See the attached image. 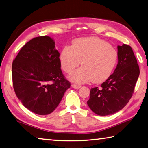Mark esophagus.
<instances>
[{
  "label": "esophagus",
  "mask_w": 148,
  "mask_h": 148,
  "mask_svg": "<svg viewBox=\"0 0 148 148\" xmlns=\"http://www.w3.org/2000/svg\"><path fill=\"white\" fill-rule=\"evenodd\" d=\"M71 86H72V88H75V89H79L80 87H81V86H79V85H77V84H71Z\"/></svg>",
  "instance_id": "esophagus-1"
}]
</instances>
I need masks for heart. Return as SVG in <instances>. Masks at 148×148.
Masks as SVG:
<instances>
[{"instance_id": "obj_1", "label": "heart", "mask_w": 148, "mask_h": 148, "mask_svg": "<svg viewBox=\"0 0 148 148\" xmlns=\"http://www.w3.org/2000/svg\"><path fill=\"white\" fill-rule=\"evenodd\" d=\"M61 66L70 79L75 82L84 83L91 80L100 83L110 77L118 60V53L107 42L97 37L80 38L73 42L71 47L64 48L60 53Z\"/></svg>"}]
</instances>
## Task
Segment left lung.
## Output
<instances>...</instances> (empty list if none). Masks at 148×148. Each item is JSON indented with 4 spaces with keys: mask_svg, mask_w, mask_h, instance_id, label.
Here are the masks:
<instances>
[{
    "mask_svg": "<svg viewBox=\"0 0 148 148\" xmlns=\"http://www.w3.org/2000/svg\"><path fill=\"white\" fill-rule=\"evenodd\" d=\"M118 64L100 88L91 89L87 104L97 115L106 116L121 110L132 98L140 74L137 60L131 46H118Z\"/></svg>",
    "mask_w": 148,
    "mask_h": 148,
    "instance_id": "obj_1",
    "label": "left lung"
}]
</instances>
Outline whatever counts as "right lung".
I'll use <instances>...</instances> for the list:
<instances>
[{"label":"right lung","mask_w":148,"mask_h":148,"mask_svg":"<svg viewBox=\"0 0 148 148\" xmlns=\"http://www.w3.org/2000/svg\"><path fill=\"white\" fill-rule=\"evenodd\" d=\"M48 36L30 40L12 64L14 91L22 104L40 115L58 106L71 84L61 70L60 53Z\"/></svg>","instance_id":"1"}]
</instances>
